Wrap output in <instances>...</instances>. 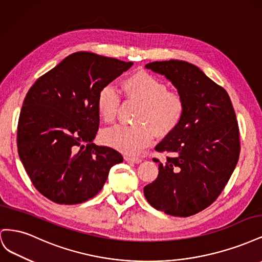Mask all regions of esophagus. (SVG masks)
Returning <instances> with one entry per match:
<instances>
[{
    "instance_id": "1",
    "label": "esophagus",
    "mask_w": 262,
    "mask_h": 262,
    "mask_svg": "<svg viewBox=\"0 0 262 262\" xmlns=\"http://www.w3.org/2000/svg\"><path fill=\"white\" fill-rule=\"evenodd\" d=\"M124 160L126 162H131V163H136V164H139L142 162V158L136 157V156H130V155H124Z\"/></svg>"
}]
</instances>
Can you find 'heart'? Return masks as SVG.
<instances>
[{"mask_svg":"<svg viewBox=\"0 0 262 262\" xmlns=\"http://www.w3.org/2000/svg\"><path fill=\"white\" fill-rule=\"evenodd\" d=\"M122 89L128 99L140 107L133 125H117L101 133L105 144L126 154H138L150 144L155 134L167 137L175 131L185 116V100L177 92L168 91L162 80L145 71H139L125 78ZM120 95L112 85H105L96 97L100 119L113 123L120 106Z\"/></svg>","mask_w":262,"mask_h":262,"instance_id":"1","label":"heart"}]
</instances>
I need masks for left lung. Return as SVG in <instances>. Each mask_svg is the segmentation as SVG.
Listing matches in <instances>:
<instances>
[{
    "label": "left lung",
    "mask_w": 262,
    "mask_h": 262,
    "mask_svg": "<svg viewBox=\"0 0 262 262\" xmlns=\"http://www.w3.org/2000/svg\"><path fill=\"white\" fill-rule=\"evenodd\" d=\"M165 75L185 100L178 128L157 144L170 154L158 162V176L144 187L147 202L172 216L187 217L217 199L238 162L239 128L231 98L223 87L186 61L148 63Z\"/></svg>",
    "instance_id": "obj_1"
}]
</instances>
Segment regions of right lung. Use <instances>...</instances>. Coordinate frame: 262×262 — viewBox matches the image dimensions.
I'll list each match as a JSON object with an SVG mask.
<instances>
[{
  "instance_id": "obj_1",
  "label": "right lung",
  "mask_w": 262,
  "mask_h": 262,
  "mask_svg": "<svg viewBox=\"0 0 262 262\" xmlns=\"http://www.w3.org/2000/svg\"><path fill=\"white\" fill-rule=\"evenodd\" d=\"M133 66L80 51L40 76L23 102L17 125L20 161L35 188L58 204L83 203L104 187L118 150L93 143L99 128L96 97Z\"/></svg>"
}]
</instances>
